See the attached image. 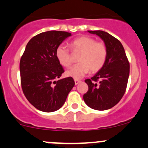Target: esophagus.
Instances as JSON below:
<instances>
[{"mask_svg":"<svg viewBox=\"0 0 148 148\" xmlns=\"http://www.w3.org/2000/svg\"><path fill=\"white\" fill-rule=\"evenodd\" d=\"M74 82H75V85H77V84H79L81 82V81L78 80V79H74Z\"/></svg>","mask_w":148,"mask_h":148,"instance_id":"34e87169","label":"esophagus"}]
</instances>
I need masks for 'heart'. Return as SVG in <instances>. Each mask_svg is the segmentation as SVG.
Instances as JSON below:
<instances>
[{
	"instance_id": "heart-1",
	"label": "heart",
	"mask_w": 148,
	"mask_h": 148,
	"mask_svg": "<svg viewBox=\"0 0 148 148\" xmlns=\"http://www.w3.org/2000/svg\"><path fill=\"white\" fill-rule=\"evenodd\" d=\"M69 47L74 53H80L78 57L79 63L65 72L66 77L80 79L89 71L95 73L103 67L107 57L106 45L101 41H96L92 37L83 36L69 43ZM56 56L58 62L64 67H69L72 63L71 55L69 49L64 45L57 48Z\"/></svg>"
}]
</instances>
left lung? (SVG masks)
I'll use <instances>...</instances> for the list:
<instances>
[{"mask_svg":"<svg viewBox=\"0 0 148 148\" xmlns=\"http://www.w3.org/2000/svg\"><path fill=\"white\" fill-rule=\"evenodd\" d=\"M103 40L108 57L103 67L91 79H86L88 90L84 100L90 108L106 110L113 108L126 92L130 65L124 47L119 40L103 31H88Z\"/></svg>","mask_w":148,"mask_h":148,"instance_id":"8db88e82","label":"left lung"}]
</instances>
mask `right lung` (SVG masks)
<instances>
[{"mask_svg": "<svg viewBox=\"0 0 148 148\" xmlns=\"http://www.w3.org/2000/svg\"><path fill=\"white\" fill-rule=\"evenodd\" d=\"M71 35L61 31L40 33L29 40L21 58L22 90L29 103L42 112H52L62 108L75 84L71 77L58 80L64 69L56 50Z\"/></svg>", "mask_w": 148, "mask_h": 148, "instance_id": "obj_1", "label": "right lung"}]
</instances>
